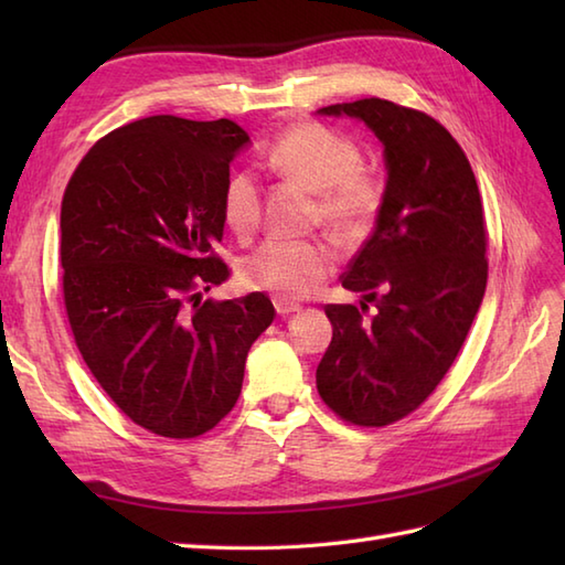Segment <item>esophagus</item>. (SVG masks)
Instances as JSON below:
<instances>
[{"mask_svg":"<svg viewBox=\"0 0 565 565\" xmlns=\"http://www.w3.org/2000/svg\"><path fill=\"white\" fill-rule=\"evenodd\" d=\"M274 308L279 316H291V313H296V310H301V306L294 301H286V298H274Z\"/></svg>","mask_w":565,"mask_h":565,"instance_id":"esophagus-1","label":"esophagus"}]
</instances>
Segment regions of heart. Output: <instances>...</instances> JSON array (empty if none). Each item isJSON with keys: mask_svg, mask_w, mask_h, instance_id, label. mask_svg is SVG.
<instances>
[{"mask_svg": "<svg viewBox=\"0 0 565 565\" xmlns=\"http://www.w3.org/2000/svg\"><path fill=\"white\" fill-rule=\"evenodd\" d=\"M262 164L276 177L313 191V218L350 243L374 227L386 199L379 174L362 164L356 142L316 121L284 128L262 152ZM221 211L227 231L239 239L252 237L262 215L257 179L247 172L227 179ZM332 267L334 249L326 239H267L239 262V279L247 289L301 298L313 291Z\"/></svg>", "mask_w": 565, "mask_h": 565, "instance_id": "1", "label": "heart"}]
</instances>
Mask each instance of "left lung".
I'll return each instance as SVG.
<instances>
[{
    "mask_svg": "<svg viewBox=\"0 0 565 565\" xmlns=\"http://www.w3.org/2000/svg\"><path fill=\"white\" fill-rule=\"evenodd\" d=\"M364 121L383 142L386 199L376 231L342 286L377 303L366 319L330 303L332 342L320 359V398L344 423L386 427L423 405L454 364L481 308L488 259L483 203L461 146L435 118L386 99L320 109Z\"/></svg>",
    "mask_w": 565,
    "mask_h": 565,
    "instance_id": "8db88e82",
    "label": "left lung"
}]
</instances>
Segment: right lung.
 <instances>
[{
    "label": "right lung",
    "mask_w": 565,
    "mask_h": 565,
    "mask_svg": "<svg viewBox=\"0 0 565 565\" xmlns=\"http://www.w3.org/2000/svg\"><path fill=\"white\" fill-rule=\"evenodd\" d=\"M249 136L237 124L150 116L94 142L60 209L63 296L75 344L121 413L191 439L233 411L252 342L276 310L259 291L203 301L223 189Z\"/></svg>",
    "instance_id": "obj_1"
}]
</instances>
